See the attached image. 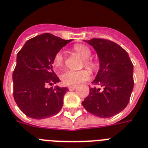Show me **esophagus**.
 <instances>
[{"label": "esophagus", "instance_id": "esophagus-1", "mask_svg": "<svg viewBox=\"0 0 148 148\" xmlns=\"http://www.w3.org/2000/svg\"><path fill=\"white\" fill-rule=\"evenodd\" d=\"M77 88V86H68V90L71 91L72 90H74L75 89Z\"/></svg>", "mask_w": 148, "mask_h": 148}]
</instances>
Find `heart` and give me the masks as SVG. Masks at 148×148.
Instances as JSON below:
<instances>
[{
	"label": "heart",
	"mask_w": 148,
	"mask_h": 148,
	"mask_svg": "<svg viewBox=\"0 0 148 148\" xmlns=\"http://www.w3.org/2000/svg\"><path fill=\"white\" fill-rule=\"evenodd\" d=\"M74 50L84 59V64L85 67L91 71L94 70L96 68V64L92 60L90 59L91 51L88 47L84 45H77L74 47ZM63 62L64 52L62 51H59L54 58V66L57 68H60L62 67ZM90 76V72L86 69L80 71L67 70L61 74L60 78H61L62 82L64 85L73 86V85H76L79 83L84 82L85 80H88Z\"/></svg>",
	"instance_id": "1"
}]
</instances>
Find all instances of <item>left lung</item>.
Here are the masks:
<instances>
[{
  "instance_id": "left-lung-1",
  "label": "left lung",
  "mask_w": 148,
  "mask_h": 148,
  "mask_svg": "<svg viewBox=\"0 0 148 148\" xmlns=\"http://www.w3.org/2000/svg\"><path fill=\"white\" fill-rule=\"evenodd\" d=\"M85 42L93 46L99 58V70L93 84L99 87L90 88L83 106L98 117L116 116L130 99L134 86L132 62L127 51L114 42L104 39Z\"/></svg>"
}]
</instances>
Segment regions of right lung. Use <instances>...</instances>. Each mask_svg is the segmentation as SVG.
I'll return each mask as SVG.
<instances>
[{"label": "right lung", "mask_w": 148, "mask_h": 148, "mask_svg": "<svg viewBox=\"0 0 148 148\" xmlns=\"http://www.w3.org/2000/svg\"><path fill=\"white\" fill-rule=\"evenodd\" d=\"M71 40L50 33L29 39L17 53L13 73L14 97L18 107L28 117L42 119L62 109L67 87H47L60 81L52 69L55 55Z\"/></svg>", "instance_id": "1"}]
</instances>
